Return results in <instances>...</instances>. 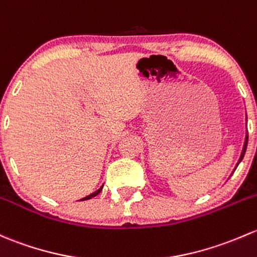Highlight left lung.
Returning a JSON list of instances; mask_svg holds the SVG:
<instances>
[{
	"instance_id": "left-lung-1",
	"label": "left lung",
	"mask_w": 257,
	"mask_h": 257,
	"mask_svg": "<svg viewBox=\"0 0 257 257\" xmlns=\"http://www.w3.org/2000/svg\"><path fill=\"white\" fill-rule=\"evenodd\" d=\"M247 139H249V137L246 136V138H245V144H244V148H242V153H241V156H240V160H239V163H240V161L242 160V158H244V155H245V151H246V147H247ZM239 163H237V165H239Z\"/></svg>"
}]
</instances>
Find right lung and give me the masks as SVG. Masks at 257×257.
<instances>
[{
	"label": "right lung",
	"instance_id": "right-lung-1",
	"mask_svg": "<svg viewBox=\"0 0 257 257\" xmlns=\"http://www.w3.org/2000/svg\"><path fill=\"white\" fill-rule=\"evenodd\" d=\"M102 191V187L99 188L98 191H96V192L94 193H92V194H90V196H87V197H85V198H82V201H86V199H90V198H92V197H94V196H97V194H98L99 192H101Z\"/></svg>",
	"mask_w": 257,
	"mask_h": 257
}]
</instances>
